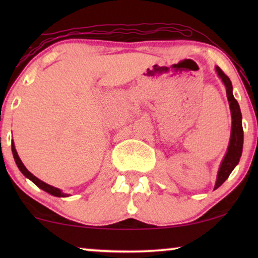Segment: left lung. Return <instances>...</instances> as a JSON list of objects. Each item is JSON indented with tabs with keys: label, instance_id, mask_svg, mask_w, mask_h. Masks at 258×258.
Wrapping results in <instances>:
<instances>
[{
	"label": "left lung",
	"instance_id": "1",
	"mask_svg": "<svg viewBox=\"0 0 258 258\" xmlns=\"http://www.w3.org/2000/svg\"><path fill=\"white\" fill-rule=\"evenodd\" d=\"M217 75L222 80V82L225 86L227 90V97L229 102V107H230L231 112V133H230V141H229L228 150L225 153L223 161L221 162L220 169L217 172L216 183H215V188L217 189L225 182V179L229 177L231 171L234 170L236 165L238 164L239 158L242 156L243 150V126H242V114L241 109H239L238 102L235 100L234 94H232V84L229 77L222 72L220 67H215Z\"/></svg>",
	"mask_w": 258,
	"mask_h": 258
}]
</instances>
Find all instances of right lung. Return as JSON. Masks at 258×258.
<instances>
[{"mask_svg": "<svg viewBox=\"0 0 258 258\" xmlns=\"http://www.w3.org/2000/svg\"><path fill=\"white\" fill-rule=\"evenodd\" d=\"M12 151H13V156H14V160L16 162V165L17 168L20 169V171L22 172V174L26 176L27 178H29L31 182L35 183L38 188H41L42 190H44L45 192L50 194L52 196H56V197H68L69 194H64L62 191L61 189L58 188H55V186H52L50 184H47V183H44L43 181H41L40 178H37L36 176H34L31 172L28 170V169L24 167V164L22 163V161H21V158L19 157V154H17V151L15 149V144H14V141L12 142Z\"/></svg>", "mask_w": 258, "mask_h": 258, "instance_id": "right-lung-1", "label": "right lung"}]
</instances>
